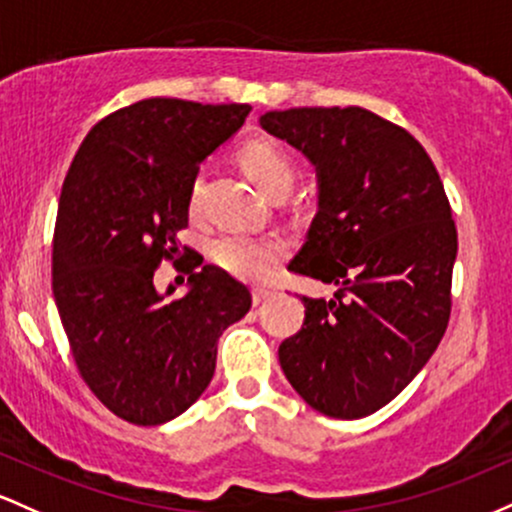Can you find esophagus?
<instances>
[{
  "mask_svg": "<svg viewBox=\"0 0 512 512\" xmlns=\"http://www.w3.org/2000/svg\"><path fill=\"white\" fill-rule=\"evenodd\" d=\"M271 295V290H268V287H254V290H251V297H254V304H261L263 300H266V297Z\"/></svg>",
  "mask_w": 512,
  "mask_h": 512,
  "instance_id": "esophagus-1",
  "label": "esophagus"
}]
</instances>
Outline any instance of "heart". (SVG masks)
<instances>
[{
  "mask_svg": "<svg viewBox=\"0 0 512 512\" xmlns=\"http://www.w3.org/2000/svg\"><path fill=\"white\" fill-rule=\"evenodd\" d=\"M241 164L246 174L254 179L266 193L292 186L295 164L283 147L271 140H254L241 149ZM203 179H195L191 191V208L200 205ZM287 244L278 237H251V234L229 232L210 244V258L220 268L246 280H261L273 271L275 263L285 258Z\"/></svg>",
  "mask_w": 512,
  "mask_h": 512,
  "instance_id": "obj_1",
  "label": "heart"
}]
</instances>
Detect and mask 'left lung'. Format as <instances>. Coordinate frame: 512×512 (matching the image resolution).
Returning a JSON list of instances; mask_svg holds the SVG:
<instances>
[{
  "mask_svg": "<svg viewBox=\"0 0 512 512\" xmlns=\"http://www.w3.org/2000/svg\"><path fill=\"white\" fill-rule=\"evenodd\" d=\"M261 128L317 169L319 210L292 273L336 285L302 297L278 348L287 382L331 418L382 409L435 353L450 321L457 229L428 152L360 106L268 111Z\"/></svg>",
  "mask_w": 512,
  "mask_h": 512,
  "instance_id": "8db88e82",
  "label": "left lung"
}]
</instances>
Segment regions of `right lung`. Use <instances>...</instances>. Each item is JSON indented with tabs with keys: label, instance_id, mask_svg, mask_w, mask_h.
I'll list each match as a JSON object with an SVG mask.
<instances>
[{
	"label": "right lung",
	"instance_id": "1",
	"mask_svg": "<svg viewBox=\"0 0 512 512\" xmlns=\"http://www.w3.org/2000/svg\"><path fill=\"white\" fill-rule=\"evenodd\" d=\"M249 103L145 99L84 137L60 193L53 295L79 375L135 426L181 416L215 375L217 338L251 309L244 283L188 261V292L154 287L181 246L200 164L244 125ZM195 258V254H193ZM176 263V262H174Z\"/></svg>",
	"mask_w": 512,
	"mask_h": 512
}]
</instances>
